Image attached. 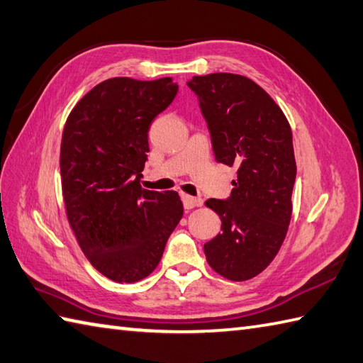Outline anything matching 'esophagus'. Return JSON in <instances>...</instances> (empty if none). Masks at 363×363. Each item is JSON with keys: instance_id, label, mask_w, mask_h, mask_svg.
<instances>
[{"instance_id": "obj_1", "label": "esophagus", "mask_w": 363, "mask_h": 363, "mask_svg": "<svg viewBox=\"0 0 363 363\" xmlns=\"http://www.w3.org/2000/svg\"><path fill=\"white\" fill-rule=\"evenodd\" d=\"M182 201H183L184 210H191V208H194V206H201V205H202L201 199L191 197V196H188V194H182Z\"/></svg>"}]
</instances>
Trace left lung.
I'll return each mask as SVG.
<instances>
[{
    "instance_id": "left-lung-1",
    "label": "left lung",
    "mask_w": 363,
    "mask_h": 363,
    "mask_svg": "<svg viewBox=\"0 0 363 363\" xmlns=\"http://www.w3.org/2000/svg\"><path fill=\"white\" fill-rule=\"evenodd\" d=\"M208 123L218 162L238 167L227 201L206 206L220 232L203 246L206 262L228 280H249L277 255L291 219L296 180L293 135L284 111L242 75L210 73L188 81Z\"/></svg>"
}]
</instances>
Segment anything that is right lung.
I'll list each match as a JSON object with an SVG mask.
<instances>
[{"label": "right lung", "instance_id": "add662e5", "mask_svg": "<svg viewBox=\"0 0 363 363\" xmlns=\"http://www.w3.org/2000/svg\"><path fill=\"white\" fill-rule=\"evenodd\" d=\"M172 78H109L72 109L61 140L62 196L86 258L103 276L133 284L157 268L183 216L175 191L139 184L149 128L175 99Z\"/></svg>", "mask_w": 363, "mask_h": 363}]
</instances>
